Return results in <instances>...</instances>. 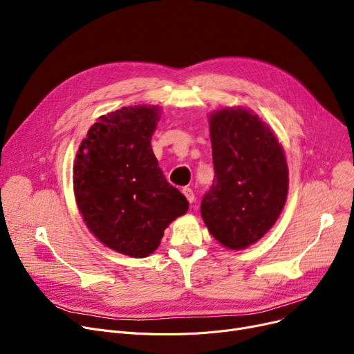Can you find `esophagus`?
<instances>
[{"label": "esophagus", "instance_id": "34e87169", "mask_svg": "<svg viewBox=\"0 0 354 354\" xmlns=\"http://www.w3.org/2000/svg\"><path fill=\"white\" fill-rule=\"evenodd\" d=\"M182 194L185 195V198H187L189 202H194V199H195V195H194V191H192L191 188L185 187V188L182 189Z\"/></svg>", "mask_w": 354, "mask_h": 354}]
</instances>
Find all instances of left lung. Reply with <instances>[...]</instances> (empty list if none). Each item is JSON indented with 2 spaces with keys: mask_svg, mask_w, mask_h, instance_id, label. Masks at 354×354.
<instances>
[{
  "mask_svg": "<svg viewBox=\"0 0 354 354\" xmlns=\"http://www.w3.org/2000/svg\"><path fill=\"white\" fill-rule=\"evenodd\" d=\"M209 127L215 176L201 214L221 245L244 250L270 231L284 208V151L270 126L243 107L214 111Z\"/></svg>",
  "mask_w": 354,
  "mask_h": 354,
  "instance_id": "1",
  "label": "left lung"
}]
</instances>
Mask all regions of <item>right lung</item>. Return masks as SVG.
Instances as JSON below:
<instances>
[{"instance_id": "obj_1", "label": "right lung", "mask_w": 354, "mask_h": 354, "mask_svg": "<svg viewBox=\"0 0 354 354\" xmlns=\"http://www.w3.org/2000/svg\"><path fill=\"white\" fill-rule=\"evenodd\" d=\"M159 106H129L100 116L73 167L74 196L90 232L123 255L145 258L189 203L166 180L151 140Z\"/></svg>"}]
</instances>
